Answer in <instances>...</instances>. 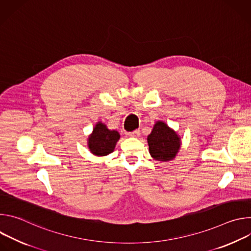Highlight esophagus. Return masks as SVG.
Here are the masks:
<instances>
[{
  "mask_svg": "<svg viewBox=\"0 0 251 251\" xmlns=\"http://www.w3.org/2000/svg\"><path fill=\"white\" fill-rule=\"evenodd\" d=\"M140 134H141V133H140V130H139V129L128 133V135H129L130 137H139V136H140Z\"/></svg>",
  "mask_w": 251,
  "mask_h": 251,
  "instance_id": "esophagus-1",
  "label": "esophagus"
}]
</instances>
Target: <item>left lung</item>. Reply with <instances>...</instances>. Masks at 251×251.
<instances>
[{"instance_id":"8db88e82","label":"left lung","mask_w":251,"mask_h":251,"mask_svg":"<svg viewBox=\"0 0 251 251\" xmlns=\"http://www.w3.org/2000/svg\"><path fill=\"white\" fill-rule=\"evenodd\" d=\"M149 151L151 156L158 161H170L175 158L180 149V138L176 132L164 122H157L152 133L148 136Z\"/></svg>"}]
</instances>
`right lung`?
Listing matches in <instances>:
<instances>
[{
    "label": "right lung",
    "mask_w": 251,
    "mask_h": 251,
    "mask_svg": "<svg viewBox=\"0 0 251 251\" xmlns=\"http://www.w3.org/2000/svg\"><path fill=\"white\" fill-rule=\"evenodd\" d=\"M120 135L117 131H111L99 122L96 124L91 136L88 139V147L92 154L105 156L113 152Z\"/></svg>",
    "instance_id": "right-lung-1"
}]
</instances>
